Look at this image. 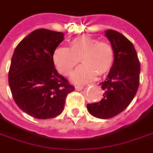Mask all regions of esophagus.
<instances>
[{
	"label": "esophagus",
	"mask_w": 153,
	"mask_h": 153,
	"mask_svg": "<svg viewBox=\"0 0 153 153\" xmlns=\"http://www.w3.org/2000/svg\"><path fill=\"white\" fill-rule=\"evenodd\" d=\"M83 88H84V86L77 85V86H75V90H76V91H80V90H82Z\"/></svg>",
	"instance_id": "1"
}]
</instances>
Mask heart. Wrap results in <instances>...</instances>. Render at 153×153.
I'll return each mask as SVG.
<instances>
[{
    "label": "heart",
    "instance_id": "obj_1",
    "mask_svg": "<svg viewBox=\"0 0 153 153\" xmlns=\"http://www.w3.org/2000/svg\"><path fill=\"white\" fill-rule=\"evenodd\" d=\"M82 65L71 76L74 83H85L93 80L97 74L105 75L114 62V51L111 45L100 42L88 36H80L70 43V48H57L53 54L56 70L63 75H69L79 60Z\"/></svg>",
    "mask_w": 153,
    "mask_h": 153
}]
</instances>
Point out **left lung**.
Here are the masks:
<instances>
[{"label": "left lung", "mask_w": 153, "mask_h": 153, "mask_svg": "<svg viewBox=\"0 0 153 153\" xmlns=\"http://www.w3.org/2000/svg\"><path fill=\"white\" fill-rule=\"evenodd\" d=\"M105 36L114 51V62L105 81L100 84L104 90L100 101L88 104L92 116L108 119L127 108L140 85V63L134 45L123 34L106 30Z\"/></svg>", "instance_id": "left-lung-1"}]
</instances>
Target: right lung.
I'll return each mask as SVG.
<instances>
[{
	"label": "right lung",
	"mask_w": 153,
	"mask_h": 153,
	"mask_svg": "<svg viewBox=\"0 0 153 153\" xmlns=\"http://www.w3.org/2000/svg\"><path fill=\"white\" fill-rule=\"evenodd\" d=\"M62 32L37 29L25 37L13 52L9 85L20 109L37 119L58 116L74 87L58 74L53 54L64 40Z\"/></svg>",
	"instance_id": "right-lung-1"
}]
</instances>
